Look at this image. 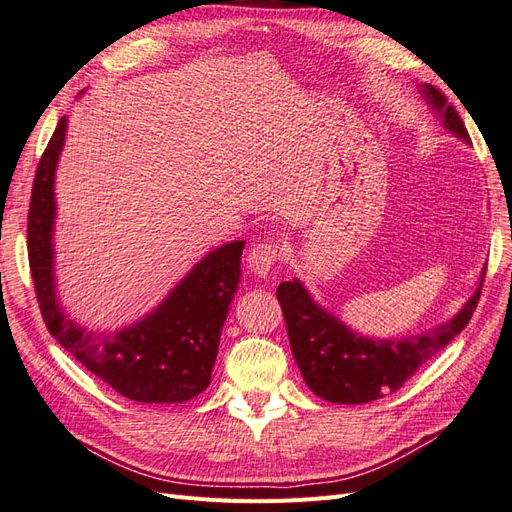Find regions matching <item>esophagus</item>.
I'll return each mask as SVG.
<instances>
[{
    "label": "esophagus",
    "mask_w": 512,
    "mask_h": 512,
    "mask_svg": "<svg viewBox=\"0 0 512 512\" xmlns=\"http://www.w3.org/2000/svg\"><path fill=\"white\" fill-rule=\"evenodd\" d=\"M277 258H280V243L262 241V243H256L250 250V256H247V267H250V271L256 277H267L273 271Z\"/></svg>",
    "instance_id": "obj_1"
}]
</instances>
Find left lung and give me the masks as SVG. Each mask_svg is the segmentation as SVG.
<instances>
[{"mask_svg": "<svg viewBox=\"0 0 512 512\" xmlns=\"http://www.w3.org/2000/svg\"><path fill=\"white\" fill-rule=\"evenodd\" d=\"M421 94L444 128L463 143H470L461 117L451 104H446L440 91L421 85ZM485 271H480L472 297L451 320L401 339H374L356 333L316 303L299 280L282 282L277 286V301L282 305L292 356L305 384L312 393L333 404H367L395 393L418 367L466 329L483 290Z\"/></svg>", "mask_w": 512, "mask_h": 512, "instance_id": "obj_1", "label": "left lung"}]
</instances>
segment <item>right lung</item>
I'll return each mask as SVG.
<instances>
[{
	"mask_svg": "<svg viewBox=\"0 0 512 512\" xmlns=\"http://www.w3.org/2000/svg\"><path fill=\"white\" fill-rule=\"evenodd\" d=\"M68 119L46 145L27 215V252L46 329L76 361L108 386L141 404H181L211 382L220 335L241 277L245 241L209 252L168 297L126 329L89 331L68 318L55 294V168Z\"/></svg>",
	"mask_w": 512,
	"mask_h": 512,
	"instance_id": "obj_1",
	"label": "right lung"
}]
</instances>
